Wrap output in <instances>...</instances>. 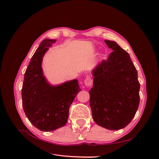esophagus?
<instances>
[{"instance_id":"obj_1","label":"esophagus","mask_w":159,"mask_h":159,"mask_svg":"<svg viewBox=\"0 0 159 159\" xmlns=\"http://www.w3.org/2000/svg\"><path fill=\"white\" fill-rule=\"evenodd\" d=\"M93 83V81L91 80V78H90L89 76H87L86 77L85 80H84V84L86 86H91V84Z\"/></svg>"}]
</instances>
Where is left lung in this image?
Returning <instances> with one entry per match:
<instances>
[{
    "label": "left lung",
    "instance_id": "1",
    "mask_svg": "<svg viewBox=\"0 0 159 159\" xmlns=\"http://www.w3.org/2000/svg\"><path fill=\"white\" fill-rule=\"evenodd\" d=\"M105 42L113 52L93 71L90 106L96 123L119 130L125 127L135 115L140 102V84L128 53L114 41Z\"/></svg>",
    "mask_w": 159,
    "mask_h": 159
}]
</instances>
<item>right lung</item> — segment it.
<instances>
[{
  "mask_svg": "<svg viewBox=\"0 0 159 159\" xmlns=\"http://www.w3.org/2000/svg\"><path fill=\"white\" fill-rule=\"evenodd\" d=\"M56 42L45 39L41 42L26 70L22 88V106L26 117L34 126L43 131L65 125L70 105L81 91L78 80L52 86L43 75V56Z\"/></svg>",
  "mask_w": 159,
  "mask_h": 159,
  "instance_id": "right-lung-1",
  "label": "right lung"
}]
</instances>
